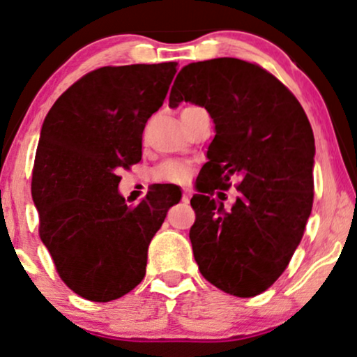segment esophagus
Masks as SVG:
<instances>
[{"mask_svg":"<svg viewBox=\"0 0 357 357\" xmlns=\"http://www.w3.org/2000/svg\"><path fill=\"white\" fill-rule=\"evenodd\" d=\"M191 196H192V191L188 190V188H184V190H183V197H181L183 203H190Z\"/></svg>","mask_w":357,"mask_h":357,"instance_id":"obj_1","label":"esophagus"}]
</instances>
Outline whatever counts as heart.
Instances as JSON below:
<instances>
[{
    "instance_id": "1",
    "label": "heart",
    "mask_w": 357,
    "mask_h": 357,
    "mask_svg": "<svg viewBox=\"0 0 357 357\" xmlns=\"http://www.w3.org/2000/svg\"><path fill=\"white\" fill-rule=\"evenodd\" d=\"M191 109H195V106H188V108H184L181 111V118ZM188 174H190V167H188L186 162H181V161L162 162V165L154 171V176H156L160 181H166V183H184L188 179Z\"/></svg>"
}]
</instances>
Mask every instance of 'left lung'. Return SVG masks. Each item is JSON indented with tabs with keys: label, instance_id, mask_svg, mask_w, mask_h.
Returning <instances> with one entry per match:
<instances>
[{
	"label": "left lung",
	"instance_id": "obj_1",
	"mask_svg": "<svg viewBox=\"0 0 357 357\" xmlns=\"http://www.w3.org/2000/svg\"><path fill=\"white\" fill-rule=\"evenodd\" d=\"M203 106L216 136L192 196L190 229L199 271L238 298L264 293L284 273L301 243L314 197V135L296 96L256 63L216 58L184 66L169 106ZM238 181L231 210L214 190ZM225 192H220V197Z\"/></svg>",
	"mask_w": 357,
	"mask_h": 357
}]
</instances>
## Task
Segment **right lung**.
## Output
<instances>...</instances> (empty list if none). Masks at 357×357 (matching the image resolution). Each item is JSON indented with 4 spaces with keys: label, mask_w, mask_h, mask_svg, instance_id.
<instances>
[{
    "label": "right lung",
    "mask_w": 357,
    "mask_h": 357,
    "mask_svg": "<svg viewBox=\"0 0 357 357\" xmlns=\"http://www.w3.org/2000/svg\"><path fill=\"white\" fill-rule=\"evenodd\" d=\"M178 63L98 68L46 114L31 195L40 238L64 284L108 303L143 281L148 246L179 203L178 186H156L139 204L119 195V171L141 161L143 131L162 106Z\"/></svg>",
    "instance_id": "right-lung-1"
}]
</instances>
